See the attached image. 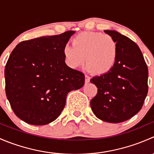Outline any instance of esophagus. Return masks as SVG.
<instances>
[{
  "instance_id": "obj_1",
  "label": "esophagus",
  "mask_w": 154,
  "mask_h": 154,
  "mask_svg": "<svg viewBox=\"0 0 154 154\" xmlns=\"http://www.w3.org/2000/svg\"><path fill=\"white\" fill-rule=\"evenodd\" d=\"M90 82V78L88 76L86 75V79H85V83H86V84H87V83H88Z\"/></svg>"
}]
</instances>
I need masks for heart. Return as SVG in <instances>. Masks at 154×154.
Returning a JSON list of instances; mask_svg holds the SVG:
<instances>
[{"instance_id":"1","label":"heart","mask_w":154,"mask_h":154,"mask_svg":"<svg viewBox=\"0 0 154 154\" xmlns=\"http://www.w3.org/2000/svg\"><path fill=\"white\" fill-rule=\"evenodd\" d=\"M65 61L69 67L78 68L86 63L88 71L98 75L109 72L117 58V44L112 37L101 32H83L74 36L72 45L63 50Z\"/></svg>"}]
</instances>
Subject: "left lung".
<instances>
[{
  "label": "left lung",
  "mask_w": 154,
  "mask_h": 154,
  "mask_svg": "<svg viewBox=\"0 0 154 154\" xmlns=\"http://www.w3.org/2000/svg\"><path fill=\"white\" fill-rule=\"evenodd\" d=\"M117 44V58L109 72L90 80L97 93L90 101L97 119L109 123L128 120L142 109L148 91V69L139 46L116 30H104Z\"/></svg>",
  "instance_id": "1"
}]
</instances>
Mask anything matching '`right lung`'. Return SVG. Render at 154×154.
Here are the masks:
<instances>
[{"label": "right lung", "mask_w": 154, "mask_h": 154, "mask_svg": "<svg viewBox=\"0 0 154 154\" xmlns=\"http://www.w3.org/2000/svg\"><path fill=\"white\" fill-rule=\"evenodd\" d=\"M74 31L20 42L4 71L6 94L26 123L45 125L59 117L69 91L82 88L85 75L65 63L63 48Z\"/></svg>", "instance_id": "1"}]
</instances>
